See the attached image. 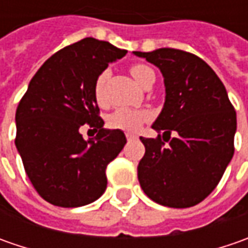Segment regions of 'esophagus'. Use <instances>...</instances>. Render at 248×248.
I'll list each match as a JSON object with an SVG mask.
<instances>
[{"label": "esophagus", "mask_w": 248, "mask_h": 248, "mask_svg": "<svg viewBox=\"0 0 248 248\" xmlns=\"http://www.w3.org/2000/svg\"><path fill=\"white\" fill-rule=\"evenodd\" d=\"M125 137H127V139H128V140H132V139L138 138L135 134H131V132H127V134H125Z\"/></svg>", "instance_id": "1"}]
</instances>
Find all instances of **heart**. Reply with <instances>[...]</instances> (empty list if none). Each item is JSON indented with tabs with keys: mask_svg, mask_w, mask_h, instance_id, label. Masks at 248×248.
Returning <instances> with one entry per match:
<instances>
[{
	"mask_svg": "<svg viewBox=\"0 0 248 248\" xmlns=\"http://www.w3.org/2000/svg\"><path fill=\"white\" fill-rule=\"evenodd\" d=\"M129 73L134 80L140 84L142 87L150 77H155L153 70L143 64V63H134L129 66ZM109 76V72L105 70L96 77L93 84V95L98 103H103V87L105 81ZM150 119V113L143 109H131V108H119L111 111L108 116V125L113 129H123V131H135L138 129L145 121Z\"/></svg>",
	"mask_w": 248,
	"mask_h": 248,
	"instance_id": "heart-1",
	"label": "heart"
}]
</instances>
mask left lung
Masks as SVG:
<instances>
[{"mask_svg": "<svg viewBox=\"0 0 248 248\" xmlns=\"http://www.w3.org/2000/svg\"><path fill=\"white\" fill-rule=\"evenodd\" d=\"M134 53L157 66L164 77L166 102L152 128L163 131L170 142L166 147L160 134L156 139L140 138L145 145L138 164L140 187L166 207L199 204L233 157L234 108L214 70L193 53L174 48Z\"/></svg>", "mask_w": 248, "mask_h": 248, "instance_id": "1", "label": "left lung"}]
</instances>
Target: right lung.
Listing matches in <instances>:
<instances>
[{
	"label": "right lung",
	"instance_id": "right-lung-1",
	"mask_svg": "<svg viewBox=\"0 0 248 248\" xmlns=\"http://www.w3.org/2000/svg\"><path fill=\"white\" fill-rule=\"evenodd\" d=\"M127 53L92 37L64 46L34 74L16 109L15 145L37 193L58 207H81L106 190V167L127 139L105 129L93 95L96 77ZM84 125L98 132L85 141Z\"/></svg>",
	"mask_w": 248,
	"mask_h": 248
}]
</instances>
